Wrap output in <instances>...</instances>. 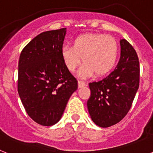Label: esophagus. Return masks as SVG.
Wrapping results in <instances>:
<instances>
[{
	"instance_id": "esophagus-1",
	"label": "esophagus",
	"mask_w": 153,
	"mask_h": 153,
	"mask_svg": "<svg viewBox=\"0 0 153 153\" xmlns=\"http://www.w3.org/2000/svg\"><path fill=\"white\" fill-rule=\"evenodd\" d=\"M86 85V83H85L84 81L78 80V86H79V88H80V87H83V86H85Z\"/></svg>"
}]
</instances>
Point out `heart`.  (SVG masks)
<instances>
[{"instance_id": "obj_1", "label": "heart", "mask_w": 153, "mask_h": 153, "mask_svg": "<svg viewBox=\"0 0 153 153\" xmlns=\"http://www.w3.org/2000/svg\"><path fill=\"white\" fill-rule=\"evenodd\" d=\"M119 55L117 40L111 36L86 33L76 37L72 46H63L61 57L65 67L74 72L81 63H85L79 71L81 77H88L94 73L103 76L113 68Z\"/></svg>"}]
</instances>
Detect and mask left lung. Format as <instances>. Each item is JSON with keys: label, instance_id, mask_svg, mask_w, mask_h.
<instances>
[{"label": "left lung", "instance_id": "8db88e82", "mask_svg": "<svg viewBox=\"0 0 153 153\" xmlns=\"http://www.w3.org/2000/svg\"><path fill=\"white\" fill-rule=\"evenodd\" d=\"M120 46L121 55L115 70L102 80L89 83V113L93 122L103 128L117 124L126 117L140 85L136 51L125 39L120 40Z\"/></svg>", "mask_w": 153, "mask_h": 153}]
</instances>
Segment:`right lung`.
<instances>
[{"instance_id": "right-lung-1", "label": "right lung", "mask_w": 153, "mask_h": 153, "mask_svg": "<svg viewBox=\"0 0 153 153\" xmlns=\"http://www.w3.org/2000/svg\"><path fill=\"white\" fill-rule=\"evenodd\" d=\"M66 28L45 31L27 44L20 55L17 90L27 113L45 126L60 120L77 80L65 67L61 49Z\"/></svg>"}]
</instances>
